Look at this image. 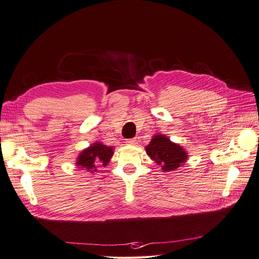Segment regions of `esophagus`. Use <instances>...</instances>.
<instances>
[{
	"mask_svg": "<svg viewBox=\"0 0 259 259\" xmlns=\"http://www.w3.org/2000/svg\"><path fill=\"white\" fill-rule=\"evenodd\" d=\"M126 145H131V146H134L137 144V140L135 138H131V139H126V142H125Z\"/></svg>",
	"mask_w": 259,
	"mask_h": 259,
	"instance_id": "34e87169",
	"label": "esophagus"
}]
</instances>
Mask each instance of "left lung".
Here are the masks:
<instances>
[{
  "label": "left lung",
  "instance_id": "left-lung-1",
  "mask_svg": "<svg viewBox=\"0 0 259 259\" xmlns=\"http://www.w3.org/2000/svg\"><path fill=\"white\" fill-rule=\"evenodd\" d=\"M145 149L150 159L160 165L163 171L175 170L188 159V153L182 146L170 142L162 134L153 136L150 144Z\"/></svg>",
  "mask_w": 259,
  "mask_h": 259
}]
</instances>
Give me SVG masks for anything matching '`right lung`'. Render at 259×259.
Listing matches in <instances>:
<instances>
[{
    "mask_svg": "<svg viewBox=\"0 0 259 259\" xmlns=\"http://www.w3.org/2000/svg\"><path fill=\"white\" fill-rule=\"evenodd\" d=\"M113 155V147H108L101 143H94L89 148L84 149L76 159L79 168L88 169L94 173L97 171V166H107Z\"/></svg>",
    "mask_w": 259,
    "mask_h": 259,
    "instance_id": "1",
    "label": "right lung"
}]
</instances>
